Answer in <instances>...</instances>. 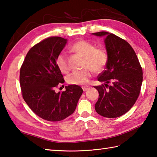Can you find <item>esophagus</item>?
<instances>
[{
	"instance_id": "34e87169",
	"label": "esophagus",
	"mask_w": 157,
	"mask_h": 157,
	"mask_svg": "<svg viewBox=\"0 0 157 157\" xmlns=\"http://www.w3.org/2000/svg\"><path fill=\"white\" fill-rule=\"evenodd\" d=\"M82 88V90H84V91H86V90H89V89L90 88V86H83Z\"/></svg>"
}]
</instances>
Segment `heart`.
<instances>
[{
  "instance_id": "b5f03b06",
  "label": "heart",
  "mask_w": 157,
  "mask_h": 157,
  "mask_svg": "<svg viewBox=\"0 0 157 157\" xmlns=\"http://www.w3.org/2000/svg\"><path fill=\"white\" fill-rule=\"evenodd\" d=\"M71 49L75 53L84 57L82 71H75L68 75L67 81L70 85H83L87 84L92 77L93 71L101 72L105 68L109 60L107 50L102 47H96L93 44L86 40H79L73 44ZM58 68L62 72L69 71L68 60L65 53L59 54L56 60Z\"/></svg>"
}]
</instances>
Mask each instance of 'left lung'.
<instances>
[{
    "label": "left lung",
    "mask_w": 157,
    "mask_h": 157,
    "mask_svg": "<svg viewBox=\"0 0 157 157\" xmlns=\"http://www.w3.org/2000/svg\"><path fill=\"white\" fill-rule=\"evenodd\" d=\"M106 36L105 44L109 60L97 77L101 85L95 86L99 99L95 108L97 113L109 118L120 117L136 101L142 82V68L132 46L126 40L106 31L93 33Z\"/></svg>",
    "instance_id": "1"
}]
</instances>
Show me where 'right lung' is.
Listing matches in <instances>:
<instances>
[{
	"label": "right lung",
	"instance_id": "add662e5",
	"mask_svg": "<svg viewBox=\"0 0 157 157\" xmlns=\"http://www.w3.org/2000/svg\"><path fill=\"white\" fill-rule=\"evenodd\" d=\"M60 37H50L27 52L20 69V86L23 99L37 116L50 121L65 119L74 113L83 90L71 85L55 92L64 82L56 60L67 44Z\"/></svg>",
	"mask_w": 157,
	"mask_h": 157
}]
</instances>
